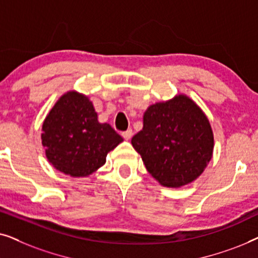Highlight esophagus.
<instances>
[{
    "label": "esophagus",
    "instance_id": "obj_1",
    "mask_svg": "<svg viewBox=\"0 0 258 258\" xmlns=\"http://www.w3.org/2000/svg\"><path fill=\"white\" fill-rule=\"evenodd\" d=\"M122 136H123V139H124V140L129 141L130 139H132V136H133V130L132 129L125 130V132L122 133Z\"/></svg>",
    "mask_w": 258,
    "mask_h": 258
}]
</instances>
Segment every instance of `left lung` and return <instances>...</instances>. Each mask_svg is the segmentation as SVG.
<instances>
[{
  "mask_svg": "<svg viewBox=\"0 0 258 258\" xmlns=\"http://www.w3.org/2000/svg\"><path fill=\"white\" fill-rule=\"evenodd\" d=\"M151 176L168 188L195 181L213 157L209 119L185 95L150 105L143 129L132 139Z\"/></svg>",
  "mask_w": 258,
  "mask_h": 258,
  "instance_id": "obj_1",
  "label": "left lung"
}]
</instances>
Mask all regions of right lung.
Segmentation results:
<instances>
[{
	"instance_id": "obj_1",
	"label": "right lung",
	"mask_w": 258,
	"mask_h": 258,
	"mask_svg": "<svg viewBox=\"0 0 258 258\" xmlns=\"http://www.w3.org/2000/svg\"><path fill=\"white\" fill-rule=\"evenodd\" d=\"M48 161L63 174L84 177L105 163L109 151L123 139L108 123H100L89 98L76 91L59 97L42 125Z\"/></svg>"
}]
</instances>
